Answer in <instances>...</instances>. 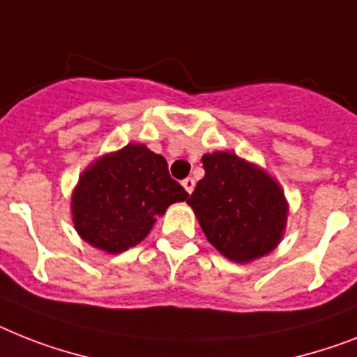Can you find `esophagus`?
Returning <instances> with one entry per match:
<instances>
[{"label": "esophagus", "instance_id": "34e87169", "mask_svg": "<svg viewBox=\"0 0 357 357\" xmlns=\"http://www.w3.org/2000/svg\"><path fill=\"white\" fill-rule=\"evenodd\" d=\"M182 185H184V190L188 191V193H191V191L195 190V181H193L191 176H188V178H184V181H182Z\"/></svg>", "mask_w": 357, "mask_h": 357}]
</instances>
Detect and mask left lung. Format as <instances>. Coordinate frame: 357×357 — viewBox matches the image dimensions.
<instances>
[{
    "instance_id": "left-lung-1",
    "label": "left lung",
    "mask_w": 357,
    "mask_h": 357,
    "mask_svg": "<svg viewBox=\"0 0 357 357\" xmlns=\"http://www.w3.org/2000/svg\"><path fill=\"white\" fill-rule=\"evenodd\" d=\"M188 204L206 238L234 263H252L281 243L288 200L266 169L231 151L206 153Z\"/></svg>"
}]
</instances>
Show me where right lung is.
<instances>
[{"label":"right lung","instance_id":"right-lung-1","mask_svg":"<svg viewBox=\"0 0 357 357\" xmlns=\"http://www.w3.org/2000/svg\"><path fill=\"white\" fill-rule=\"evenodd\" d=\"M188 193L167 162L144 144L105 153L79 175L70 197L78 235L105 253H122L149 235L158 217Z\"/></svg>","mask_w":357,"mask_h":357}]
</instances>
